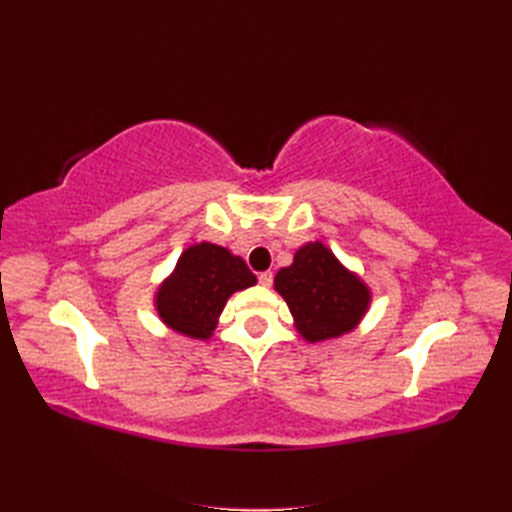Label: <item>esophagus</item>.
Returning <instances> with one entry per match:
<instances>
[{"label":"esophagus","mask_w":512,"mask_h":512,"mask_svg":"<svg viewBox=\"0 0 512 512\" xmlns=\"http://www.w3.org/2000/svg\"><path fill=\"white\" fill-rule=\"evenodd\" d=\"M258 282H260V286L269 288L271 282H273V273H271V271H262V273L258 275Z\"/></svg>","instance_id":"obj_1"}]
</instances>
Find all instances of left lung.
<instances>
[{
  "mask_svg": "<svg viewBox=\"0 0 512 512\" xmlns=\"http://www.w3.org/2000/svg\"><path fill=\"white\" fill-rule=\"evenodd\" d=\"M273 288L286 301L294 329L309 344L352 333L371 305V288L322 241L301 245L292 265L277 271Z\"/></svg>",
  "mask_w": 512,
  "mask_h": 512,
  "instance_id": "1",
  "label": "left lung"
}]
</instances>
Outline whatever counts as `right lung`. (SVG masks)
Instances as JSON below:
<instances>
[{"label":"right lung","mask_w":512,"mask_h":512,"mask_svg":"<svg viewBox=\"0 0 512 512\" xmlns=\"http://www.w3.org/2000/svg\"><path fill=\"white\" fill-rule=\"evenodd\" d=\"M256 282L241 256L218 243L200 241L181 252L175 269L153 292V307L173 333L211 339L228 299Z\"/></svg>","instance_id":"1"}]
</instances>
